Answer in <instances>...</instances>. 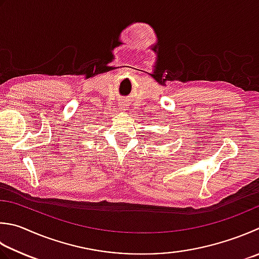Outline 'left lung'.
<instances>
[{"instance_id":"obj_1","label":"left lung","mask_w":259,"mask_h":259,"mask_svg":"<svg viewBox=\"0 0 259 259\" xmlns=\"http://www.w3.org/2000/svg\"><path fill=\"white\" fill-rule=\"evenodd\" d=\"M151 133H152V132H151ZM151 133H149V134H151Z\"/></svg>"}]
</instances>
